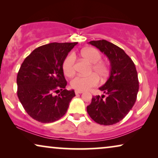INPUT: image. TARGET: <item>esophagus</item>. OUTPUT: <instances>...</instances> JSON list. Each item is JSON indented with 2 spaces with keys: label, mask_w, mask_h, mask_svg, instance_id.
Instances as JSON below:
<instances>
[{
  "label": "esophagus",
  "mask_w": 158,
  "mask_h": 158,
  "mask_svg": "<svg viewBox=\"0 0 158 158\" xmlns=\"http://www.w3.org/2000/svg\"><path fill=\"white\" fill-rule=\"evenodd\" d=\"M75 94H83V91H81V90H76L75 91Z\"/></svg>",
  "instance_id": "1"
}]
</instances>
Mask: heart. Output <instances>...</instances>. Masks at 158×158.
<instances>
[{"mask_svg": "<svg viewBox=\"0 0 158 158\" xmlns=\"http://www.w3.org/2000/svg\"><path fill=\"white\" fill-rule=\"evenodd\" d=\"M80 55L82 59L85 60L88 63L92 64L90 73L94 74L88 76H76L71 81L70 85L74 89L83 91L98 85V77L101 81H103L109 75V70L106 64L99 62L101 59V54L96 49L91 47L84 48L81 51ZM62 69L66 76L72 77L75 74V57L74 55H68L65 58L62 64Z\"/></svg>", "mask_w": 158, "mask_h": 158, "instance_id": "heart-1", "label": "heart"}]
</instances>
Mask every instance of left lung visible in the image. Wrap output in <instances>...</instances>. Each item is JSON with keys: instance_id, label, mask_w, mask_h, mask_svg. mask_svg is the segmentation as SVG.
I'll return each mask as SVG.
<instances>
[{"instance_id": "obj_1", "label": "left lung", "mask_w": 158, "mask_h": 158, "mask_svg": "<svg viewBox=\"0 0 158 158\" xmlns=\"http://www.w3.org/2000/svg\"><path fill=\"white\" fill-rule=\"evenodd\" d=\"M108 57L111 64L110 75L99 90L106 95L93 96L87 106L90 118L101 125H112L122 120L135 104L139 81L135 65L125 52L106 40L88 42Z\"/></svg>"}]
</instances>
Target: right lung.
Here are the masks:
<instances>
[{"label": "right lung", "mask_w": 158, "mask_h": 158, "mask_svg": "<svg viewBox=\"0 0 158 158\" xmlns=\"http://www.w3.org/2000/svg\"><path fill=\"white\" fill-rule=\"evenodd\" d=\"M77 42L50 43L34 49L26 57L17 75V95L27 114L42 123L59 120L75 96L65 89L64 60ZM61 90L58 96L53 93Z\"/></svg>", "instance_id": "right-lung-1"}]
</instances>
